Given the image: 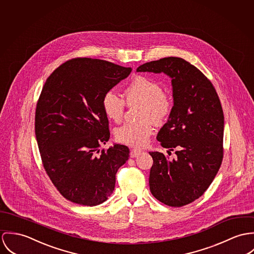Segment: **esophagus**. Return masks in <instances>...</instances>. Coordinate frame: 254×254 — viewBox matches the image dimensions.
I'll return each mask as SVG.
<instances>
[{"instance_id": "1", "label": "esophagus", "mask_w": 254, "mask_h": 254, "mask_svg": "<svg viewBox=\"0 0 254 254\" xmlns=\"http://www.w3.org/2000/svg\"><path fill=\"white\" fill-rule=\"evenodd\" d=\"M140 149H136V148H134V149H132V150H130V158H136V157H138L139 155L141 154Z\"/></svg>"}]
</instances>
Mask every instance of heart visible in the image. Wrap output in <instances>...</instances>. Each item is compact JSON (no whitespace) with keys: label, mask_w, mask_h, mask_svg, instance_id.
I'll return each instance as SVG.
<instances>
[{"label":"heart","mask_w":254,"mask_h":254,"mask_svg":"<svg viewBox=\"0 0 254 254\" xmlns=\"http://www.w3.org/2000/svg\"><path fill=\"white\" fill-rule=\"evenodd\" d=\"M125 100L128 105L140 104L136 123H126L115 130V137L120 143L140 147L153 133V125L163 124L172 110V100L156 80L146 76H135L124 89ZM105 116L113 122H120L124 116L125 103L113 91H107L101 100Z\"/></svg>","instance_id":"heart-1"}]
</instances>
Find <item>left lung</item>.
<instances>
[{"label":"left lung","mask_w":254,"mask_h":254,"mask_svg":"<svg viewBox=\"0 0 254 254\" xmlns=\"http://www.w3.org/2000/svg\"><path fill=\"white\" fill-rule=\"evenodd\" d=\"M136 72L164 73L171 79L173 106L157 139L175 150L172 161L159 152L153 158L152 195L179 207L200 197L211 184L223 159L224 115L210 81L180 57H165L140 65Z\"/></svg>","instance_id":"obj_1"}]
</instances>
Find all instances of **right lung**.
Returning <instances> with one entry per match:
<instances>
[{
  "instance_id": "1",
  "label": "right lung",
  "mask_w": 254,
  "mask_h": 254,
  "mask_svg": "<svg viewBox=\"0 0 254 254\" xmlns=\"http://www.w3.org/2000/svg\"><path fill=\"white\" fill-rule=\"evenodd\" d=\"M130 72L105 60L75 58L57 68L42 89L35 117L42 162L59 193L75 203L105 201L128 160L125 145L99 152L110 138L102 97Z\"/></svg>"
}]
</instances>
